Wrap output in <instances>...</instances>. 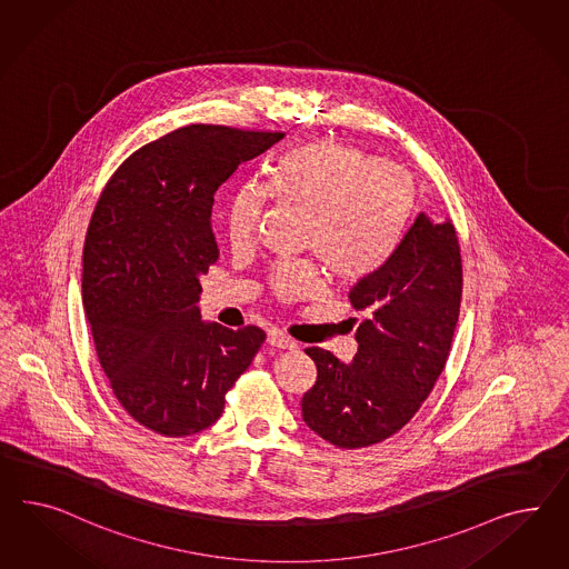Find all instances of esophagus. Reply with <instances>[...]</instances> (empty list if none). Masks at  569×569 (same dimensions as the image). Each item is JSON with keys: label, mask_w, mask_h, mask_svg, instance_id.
Here are the masks:
<instances>
[{"label": "esophagus", "mask_w": 569, "mask_h": 569, "mask_svg": "<svg viewBox=\"0 0 569 569\" xmlns=\"http://www.w3.org/2000/svg\"><path fill=\"white\" fill-rule=\"evenodd\" d=\"M269 346H273V348H279V350H293V348H298V343L293 341L292 338H288V336H283V333H269Z\"/></svg>", "instance_id": "obj_1"}]
</instances>
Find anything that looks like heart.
I'll return each mask as SVG.
<instances>
[{"label":"heart","instance_id":"1","mask_svg":"<svg viewBox=\"0 0 569 569\" xmlns=\"http://www.w3.org/2000/svg\"><path fill=\"white\" fill-rule=\"evenodd\" d=\"M267 192L308 213V246L341 281L369 277L391 257L415 202V184L403 169L333 140H312L281 154ZM262 204L257 186L233 194L226 213L233 248L254 240ZM271 288L283 300H300L321 288V277L308 262H281Z\"/></svg>","mask_w":569,"mask_h":569}]
</instances>
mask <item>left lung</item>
I'll list each match as a JSON object with an SVG mask.
<instances>
[{"label":"left lung","instance_id":"left-lung-1","mask_svg":"<svg viewBox=\"0 0 569 569\" xmlns=\"http://www.w3.org/2000/svg\"><path fill=\"white\" fill-rule=\"evenodd\" d=\"M461 281L456 228L420 213L391 257L350 292L352 307L369 312L352 362L323 348L305 350L317 365L302 398L310 430L331 446L360 449L403 429L446 369Z\"/></svg>","mask_w":569,"mask_h":569}]
</instances>
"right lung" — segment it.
Instances as JSON below:
<instances>
[{
    "mask_svg": "<svg viewBox=\"0 0 569 569\" xmlns=\"http://www.w3.org/2000/svg\"><path fill=\"white\" fill-rule=\"evenodd\" d=\"M281 132L190 123L140 147L111 176L82 250L94 350L123 410L147 429H209L264 331L200 321V276L219 259V186Z\"/></svg>",
    "mask_w": 569,
    "mask_h": 569,
    "instance_id": "add662e5",
    "label": "right lung"
}]
</instances>
